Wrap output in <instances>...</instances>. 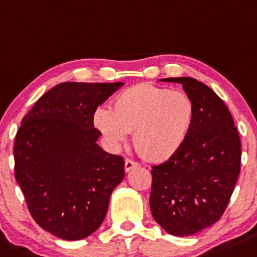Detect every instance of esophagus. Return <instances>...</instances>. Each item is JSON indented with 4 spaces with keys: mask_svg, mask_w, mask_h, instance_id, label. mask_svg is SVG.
<instances>
[{
    "mask_svg": "<svg viewBox=\"0 0 257 257\" xmlns=\"http://www.w3.org/2000/svg\"><path fill=\"white\" fill-rule=\"evenodd\" d=\"M136 167H138V164L135 163V161L130 160V159H126L125 160V171L126 172H130L131 170L136 169Z\"/></svg>",
    "mask_w": 257,
    "mask_h": 257,
    "instance_id": "obj_1",
    "label": "esophagus"
}]
</instances>
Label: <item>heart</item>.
I'll list each match as a JSON object with an SVG mask.
<instances>
[{"label": "heart", "instance_id": "heart-1", "mask_svg": "<svg viewBox=\"0 0 257 257\" xmlns=\"http://www.w3.org/2000/svg\"><path fill=\"white\" fill-rule=\"evenodd\" d=\"M194 116V102L186 92L138 85L117 94L111 110L97 108L92 120L110 148H121L134 132L132 141L141 157L164 161L186 142Z\"/></svg>", "mask_w": 257, "mask_h": 257}]
</instances>
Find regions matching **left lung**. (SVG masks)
Masks as SVG:
<instances>
[{"mask_svg": "<svg viewBox=\"0 0 257 257\" xmlns=\"http://www.w3.org/2000/svg\"><path fill=\"white\" fill-rule=\"evenodd\" d=\"M159 81L182 85L195 105L186 142L174 157L153 166L151 211L169 234L188 237L220 220L240 172V138L228 108L193 77Z\"/></svg>", "mask_w": 257, "mask_h": 257, "instance_id": "obj_1", "label": "left lung"}]
</instances>
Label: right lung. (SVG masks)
<instances>
[{
  "label": "right lung",
  "mask_w": 257,
  "mask_h": 257,
  "mask_svg": "<svg viewBox=\"0 0 257 257\" xmlns=\"http://www.w3.org/2000/svg\"><path fill=\"white\" fill-rule=\"evenodd\" d=\"M123 82H63L22 120L14 143L16 180L34 220L65 240L91 235L104 220L125 163L98 146L94 110Z\"/></svg>",
  "instance_id": "1"
}]
</instances>
